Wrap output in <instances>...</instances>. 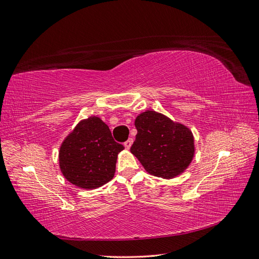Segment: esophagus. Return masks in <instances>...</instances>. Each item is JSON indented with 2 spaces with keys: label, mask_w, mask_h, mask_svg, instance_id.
Here are the masks:
<instances>
[{
  "label": "esophagus",
  "mask_w": 259,
  "mask_h": 259,
  "mask_svg": "<svg viewBox=\"0 0 259 259\" xmlns=\"http://www.w3.org/2000/svg\"><path fill=\"white\" fill-rule=\"evenodd\" d=\"M132 143H134V139H131V138H130V139H128L127 141H125V142L123 143V145H124L125 149L129 150L130 147H131V145H132Z\"/></svg>",
  "instance_id": "esophagus-1"
}]
</instances>
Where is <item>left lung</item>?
<instances>
[{"mask_svg": "<svg viewBox=\"0 0 259 259\" xmlns=\"http://www.w3.org/2000/svg\"><path fill=\"white\" fill-rule=\"evenodd\" d=\"M135 124L138 134L130 151L147 172L171 179L186 170L194 156L189 128L154 110L139 115Z\"/></svg>", "mask_w": 259, "mask_h": 259, "instance_id": "8db88e82", "label": "left lung"}]
</instances>
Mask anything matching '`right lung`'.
Instances as JSON below:
<instances>
[{"label": "right lung", "mask_w": 259, "mask_h": 259, "mask_svg": "<svg viewBox=\"0 0 259 259\" xmlns=\"http://www.w3.org/2000/svg\"><path fill=\"white\" fill-rule=\"evenodd\" d=\"M124 149L114 141L99 117L80 121L60 150V167L70 183L82 189L102 187L113 179L117 155Z\"/></svg>", "instance_id": "obj_1"}]
</instances>
